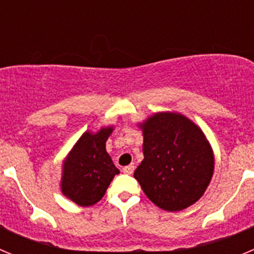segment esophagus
<instances>
[{
    "mask_svg": "<svg viewBox=\"0 0 254 254\" xmlns=\"http://www.w3.org/2000/svg\"><path fill=\"white\" fill-rule=\"evenodd\" d=\"M133 172H134V164H129V165L123 168V173H126V174H132Z\"/></svg>",
    "mask_w": 254,
    "mask_h": 254,
    "instance_id": "34e87169",
    "label": "esophagus"
}]
</instances>
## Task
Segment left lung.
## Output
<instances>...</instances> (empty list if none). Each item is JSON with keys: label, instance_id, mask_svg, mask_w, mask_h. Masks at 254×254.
I'll return each instance as SVG.
<instances>
[{"label": "left lung", "instance_id": "8db88e82", "mask_svg": "<svg viewBox=\"0 0 254 254\" xmlns=\"http://www.w3.org/2000/svg\"><path fill=\"white\" fill-rule=\"evenodd\" d=\"M138 127L143 160L133 176L147 198L170 212L197 202L215 169L214 151L202 129L176 112L152 114Z\"/></svg>", "mask_w": 254, "mask_h": 254}]
</instances>
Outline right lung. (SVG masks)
Returning a JSON list of instances; mask_svg holds the SVG:
<instances>
[{
  "mask_svg": "<svg viewBox=\"0 0 254 254\" xmlns=\"http://www.w3.org/2000/svg\"><path fill=\"white\" fill-rule=\"evenodd\" d=\"M113 126L85 131L62 164L61 190L76 205L86 207L99 202L120 170L105 150Z\"/></svg>",
  "mask_w": 254,
  "mask_h": 254,
  "instance_id": "right-lung-1",
  "label": "right lung"
}]
</instances>
